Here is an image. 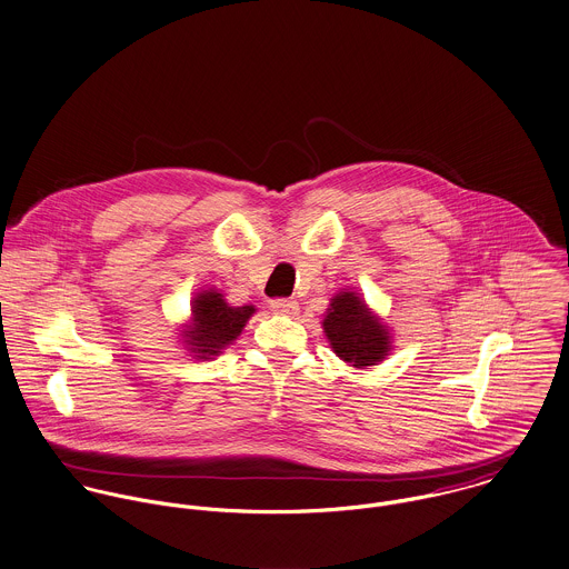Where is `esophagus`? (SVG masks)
<instances>
[{
  "instance_id": "esophagus-1",
  "label": "esophagus",
  "mask_w": 569,
  "mask_h": 569,
  "mask_svg": "<svg viewBox=\"0 0 569 569\" xmlns=\"http://www.w3.org/2000/svg\"><path fill=\"white\" fill-rule=\"evenodd\" d=\"M271 310H276L280 315H296L298 302L289 300V298H278V300H271Z\"/></svg>"
}]
</instances>
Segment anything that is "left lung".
I'll return each mask as SVG.
<instances>
[{
    "label": "left lung",
    "instance_id": "obj_1",
    "mask_svg": "<svg viewBox=\"0 0 569 569\" xmlns=\"http://www.w3.org/2000/svg\"><path fill=\"white\" fill-rule=\"evenodd\" d=\"M326 337L337 357L355 362V367H367L382 361L389 352V332L369 312L359 296L341 291L323 319Z\"/></svg>",
    "mask_w": 569,
    "mask_h": 569
}]
</instances>
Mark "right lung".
Instances as JSON below:
<instances>
[{
  "label": "right lung",
  "instance_id": "right-lung-1",
  "mask_svg": "<svg viewBox=\"0 0 569 569\" xmlns=\"http://www.w3.org/2000/svg\"><path fill=\"white\" fill-rule=\"evenodd\" d=\"M252 312L254 307H228L221 293L208 291L196 298L193 326L184 330V337L200 359L214 357L239 337Z\"/></svg>",
  "mask_w": 569,
  "mask_h": 569
}]
</instances>
